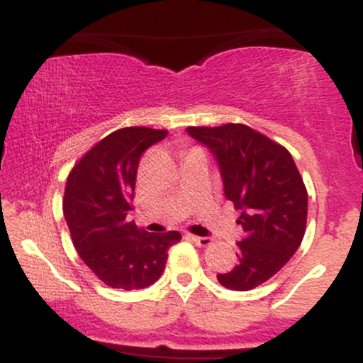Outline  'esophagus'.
Listing matches in <instances>:
<instances>
[{
	"mask_svg": "<svg viewBox=\"0 0 363 363\" xmlns=\"http://www.w3.org/2000/svg\"><path fill=\"white\" fill-rule=\"evenodd\" d=\"M189 239L196 242L198 245H210L211 244V237H199V235H189Z\"/></svg>",
	"mask_w": 363,
	"mask_h": 363,
	"instance_id": "34e87169",
	"label": "esophagus"
}]
</instances>
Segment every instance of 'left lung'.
Segmentation results:
<instances>
[{"label": "left lung", "instance_id": "8db88e82", "mask_svg": "<svg viewBox=\"0 0 363 363\" xmlns=\"http://www.w3.org/2000/svg\"><path fill=\"white\" fill-rule=\"evenodd\" d=\"M218 164L225 198L240 210L237 264L216 274L225 289L252 290L277 274L301 245L307 222V191L281 145L245 124L187 128Z\"/></svg>", "mask_w": 363, "mask_h": 363}]
</instances>
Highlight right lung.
I'll return each mask as SVG.
<instances>
[{
  "label": "right lung",
  "instance_id": "add662e5",
  "mask_svg": "<svg viewBox=\"0 0 363 363\" xmlns=\"http://www.w3.org/2000/svg\"><path fill=\"white\" fill-rule=\"evenodd\" d=\"M165 129L123 128L99 141L66 181L62 213L78 254L112 289L138 290L162 277L176 230L150 234L129 220L140 157Z\"/></svg>",
  "mask_w": 363,
  "mask_h": 363
}]
</instances>
